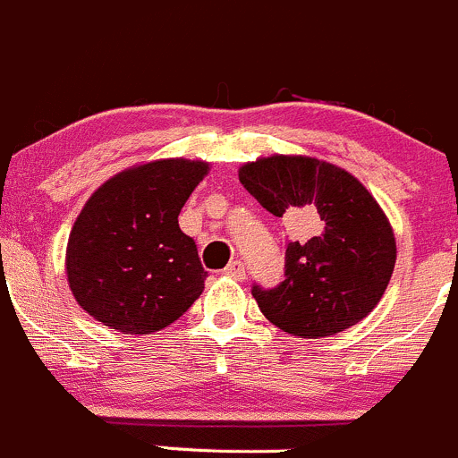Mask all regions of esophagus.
Here are the masks:
<instances>
[{
    "instance_id": "obj_1",
    "label": "esophagus",
    "mask_w": 458,
    "mask_h": 458,
    "mask_svg": "<svg viewBox=\"0 0 458 458\" xmlns=\"http://www.w3.org/2000/svg\"><path fill=\"white\" fill-rule=\"evenodd\" d=\"M225 274H227L229 278L242 280L244 278V262L242 260H231L227 265V269H225Z\"/></svg>"
}]
</instances>
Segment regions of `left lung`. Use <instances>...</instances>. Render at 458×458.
I'll return each mask as SVG.
<instances>
[{
	"instance_id": "8db88e82",
	"label": "left lung",
	"mask_w": 458,
	"mask_h": 458,
	"mask_svg": "<svg viewBox=\"0 0 458 458\" xmlns=\"http://www.w3.org/2000/svg\"><path fill=\"white\" fill-rule=\"evenodd\" d=\"M238 178L269 214H301L314 231L287 242L278 287L253 284L262 314L301 338L334 336L363 320L396 262L394 231L372 193L341 166L307 156L260 157L240 166Z\"/></svg>"
}]
</instances>
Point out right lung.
<instances>
[{
    "label": "right lung",
    "mask_w": 458,
    "mask_h": 458,
    "mask_svg": "<svg viewBox=\"0 0 458 458\" xmlns=\"http://www.w3.org/2000/svg\"><path fill=\"white\" fill-rule=\"evenodd\" d=\"M207 171L184 157L147 162L89 198L66 247L69 287L86 314L117 332L151 334L198 301L207 271L178 216Z\"/></svg>",
    "instance_id": "right-lung-1"
}]
</instances>
